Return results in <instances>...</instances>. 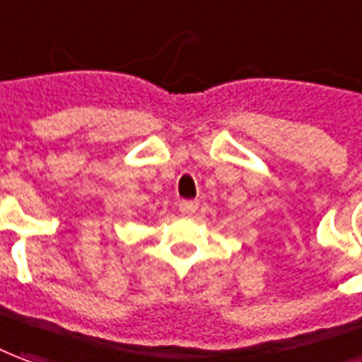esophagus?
<instances>
[{"mask_svg":"<svg viewBox=\"0 0 362 362\" xmlns=\"http://www.w3.org/2000/svg\"><path fill=\"white\" fill-rule=\"evenodd\" d=\"M199 209V201H181L179 203V211L183 214H193Z\"/></svg>","mask_w":362,"mask_h":362,"instance_id":"obj_1","label":"esophagus"}]
</instances>
